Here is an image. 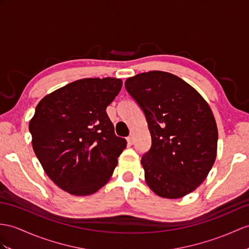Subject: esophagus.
I'll return each instance as SVG.
<instances>
[{"label":"esophagus","mask_w":249,"mask_h":249,"mask_svg":"<svg viewBox=\"0 0 249 249\" xmlns=\"http://www.w3.org/2000/svg\"><path fill=\"white\" fill-rule=\"evenodd\" d=\"M126 142H128L129 144H133L134 143V137H133V135L126 137Z\"/></svg>","instance_id":"1"}]
</instances>
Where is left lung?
<instances>
[{
	"mask_svg": "<svg viewBox=\"0 0 249 249\" xmlns=\"http://www.w3.org/2000/svg\"><path fill=\"white\" fill-rule=\"evenodd\" d=\"M124 87L142 110L152 139L142 157L145 183L166 198L196 189L216 156L217 128L207 102L166 71L138 74L126 79Z\"/></svg>",
	"mask_w": 249,
	"mask_h": 249,
	"instance_id": "left-lung-1",
	"label": "left lung"
}]
</instances>
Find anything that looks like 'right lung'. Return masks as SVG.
Instances as JSON below:
<instances>
[{"instance_id": "1", "label": "right lung", "mask_w": 249, "mask_h": 249, "mask_svg": "<svg viewBox=\"0 0 249 249\" xmlns=\"http://www.w3.org/2000/svg\"><path fill=\"white\" fill-rule=\"evenodd\" d=\"M116 78H87L45 96L29 121L33 148L45 173L74 196H89L106 185L124 138L116 136L106 112L120 92Z\"/></svg>"}]
</instances>
